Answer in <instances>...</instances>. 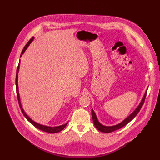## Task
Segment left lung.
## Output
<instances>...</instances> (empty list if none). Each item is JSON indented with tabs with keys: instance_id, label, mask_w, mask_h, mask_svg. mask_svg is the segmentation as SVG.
<instances>
[{
	"instance_id": "left-lung-1",
	"label": "left lung",
	"mask_w": 160,
	"mask_h": 160,
	"mask_svg": "<svg viewBox=\"0 0 160 160\" xmlns=\"http://www.w3.org/2000/svg\"><path fill=\"white\" fill-rule=\"evenodd\" d=\"M146 96H147V93H145L143 99H142L141 103L140 104V105H139L138 107L133 112H132V113L130 115H129V116L127 118H126L123 122H121V123L118 124L117 125H115V126H112V127H105V126L102 125L100 123V122H98L97 117L96 115V113H94L93 110L92 109V111H91V115H92V118H93V121L95 127H96L98 130H99L100 131L103 132H107V133H108V132H113L114 131H116V130H118V129H120L122 127H123L124 126L127 125L129 122H131L132 120V119H133L138 115V113H139V111H140V109L142 108V106H143V104L144 103Z\"/></svg>"
}]
</instances>
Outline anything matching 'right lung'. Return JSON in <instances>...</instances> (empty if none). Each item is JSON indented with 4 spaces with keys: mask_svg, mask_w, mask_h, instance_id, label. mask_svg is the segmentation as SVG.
Returning a JSON list of instances; mask_svg holds the SVG:
<instances>
[{
    "mask_svg": "<svg viewBox=\"0 0 160 160\" xmlns=\"http://www.w3.org/2000/svg\"><path fill=\"white\" fill-rule=\"evenodd\" d=\"M33 38H32L31 39H30L28 42L26 44V45L25 46V47H24V49H22V52H21V55L22 54L25 52V51L27 49V48H28V46L29 45V44L32 42V41L33 40ZM18 69H19V64L18 67H17V71H16V94H17V98H18V104H19V106H20V109H21V111L22 113H23L24 116H25L27 120H28L30 123H32L34 127H36V128H38V129H40V130H41L42 131H45V132H49V133H56V132H60L62 130V129L64 128V127H66L67 123H66L65 124H63V125H61V126H58V127H47V126H44V125H41V124H39L38 123H36V122H35L34 121H33L32 119H30L28 116V115H27L25 111H23L22 108V106L21 104H20V97H19V93H18Z\"/></svg>",
    "mask_w": 160,
    "mask_h": 160,
    "instance_id": "obj_1",
    "label": "right lung"
}]
</instances>
